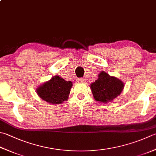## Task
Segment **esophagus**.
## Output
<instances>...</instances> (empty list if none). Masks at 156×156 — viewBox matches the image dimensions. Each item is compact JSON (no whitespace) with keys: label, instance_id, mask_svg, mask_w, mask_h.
<instances>
[{"label":"esophagus","instance_id":"obj_1","mask_svg":"<svg viewBox=\"0 0 156 156\" xmlns=\"http://www.w3.org/2000/svg\"><path fill=\"white\" fill-rule=\"evenodd\" d=\"M77 82H80V83H83V82H85V78H78L77 80Z\"/></svg>","mask_w":156,"mask_h":156}]
</instances>
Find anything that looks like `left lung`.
Listing matches in <instances>:
<instances>
[{"label":"left lung","mask_w":156,"mask_h":156,"mask_svg":"<svg viewBox=\"0 0 156 156\" xmlns=\"http://www.w3.org/2000/svg\"><path fill=\"white\" fill-rule=\"evenodd\" d=\"M90 87L94 99L100 103H108L122 93L124 85L120 79L103 71L98 75V79Z\"/></svg>","instance_id":"8db88e82"}]
</instances>
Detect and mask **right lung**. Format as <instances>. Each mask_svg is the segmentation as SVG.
<instances>
[{"label": "right lung", "mask_w": 156, "mask_h": 156, "mask_svg": "<svg viewBox=\"0 0 156 156\" xmlns=\"http://www.w3.org/2000/svg\"><path fill=\"white\" fill-rule=\"evenodd\" d=\"M72 87L71 81H66L55 76L36 88V93L45 101L55 105L60 104L68 100Z\"/></svg>", "instance_id": "right-lung-1"}]
</instances>
